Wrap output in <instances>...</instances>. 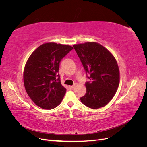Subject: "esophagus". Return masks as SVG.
Instances as JSON below:
<instances>
[{
  "mask_svg": "<svg viewBox=\"0 0 147 147\" xmlns=\"http://www.w3.org/2000/svg\"><path fill=\"white\" fill-rule=\"evenodd\" d=\"M75 88V85H73V86H69V88L70 89V90H74Z\"/></svg>",
  "mask_w": 147,
  "mask_h": 147,
  "instance_id": "1",
  "label": "esophagus"
}]
</instances>
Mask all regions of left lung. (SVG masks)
I'll return each instance as SVG.
<instances>
[{
    "mask_svg": "<svg viewBox=\"0 0 147 147\" xmlns=\"http://www.w3.org/2000/svg\"><path fill=\"white\" fill-rule=\"evenodd\" d=\"M74 48L85 70L86 94L80 97L82 103L97 109L107 104L115 96L119 83L118 66L114 56L100 44L87 42Z\"/></svg>",
    "mask_w": 147,
    "mask_h": 147,
    "instance_id": "obj_1",
    "label": "left lung"
}]
</instances>
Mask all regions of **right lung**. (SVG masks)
<instances>
[{"label":"right lung","mask_w":147,"mask_h":147,"mask_svg":"<svg viewBox=\"0 0 147 147\" xmlns=\"http://www.w3.org/2000/svg\"><path fill=\"white\" fill-rule=\"evenodd\" d=\"M73 49L69 45L47 43L29 57L24 70V84L30 98L40 107L53 109L63 100L66 89L61 83L59 64Z\"/></svg>","instance_id":"add662e5"}]
</instances>
